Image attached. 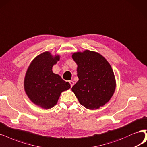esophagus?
I'll use <instances>...</instances> for the list:
<instances>
[{
  "label": "esophagus",
  "mask_w": 147,
  "mask_h": 147,
  "mask_svg": "<svg viewBox=\"0 0 147 147\" xmlns=\"http://www.w3.org/2000/svg\"><path fill=\"white\" fill-rule=\"evenodd\" d=\"M69 83L70 84V86H71V88L73 86H74V82H73V81H72V80H70V81H69Z\"/></svg>",
  "instance_id": "obj_1"
}]
</instances>
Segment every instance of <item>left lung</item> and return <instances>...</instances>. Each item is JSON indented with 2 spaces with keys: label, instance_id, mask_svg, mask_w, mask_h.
<instances>
[{
  "label": "left lung",
  "instance_id": "left-lung-1",
  "mask_svg": "<svg viewBox=\"0 0 147 147\" xmlns=\"http://www.w3.org/2000/svg\"><path fill=\"white\" fill-rule=\"evenodd\" d=\"M72 57L78 65L79 78L72 92L86 108L98 109L114 93L116 82L112 67L102 55L90 50L74 53Z\"/></svg>",
  "mask_w": 147,
  "mask_h": 147
}]
</instances>
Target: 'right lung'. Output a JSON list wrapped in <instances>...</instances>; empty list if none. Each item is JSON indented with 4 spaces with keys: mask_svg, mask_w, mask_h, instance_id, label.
I'll return each mask as SVG.
<instances>
[{
    "mask_svg": "<svg viewBox=\"0 0 147 147\" xmlns=\"http://www.w3.org/2000/svg\"><path fill=\"white\" fill-rule=\"evenodd\" d=\"M59 58V55L43 52L33 59L25 74V93L34 104L45 109L53 107L61 92L70 88L69 82L52 71L53 65Z\"/></svg>",
    "mask_w": 147,
    "mask_h": 147,
    "instance_id": "1",
    "label": "right lung"
}]
</instances>
